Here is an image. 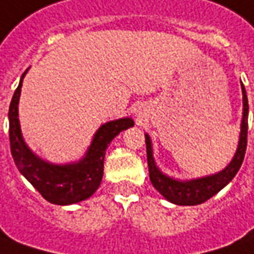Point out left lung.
Segmentation results:
<instances>
[{
  "label": "left lung",
  "instance_id": "1",
  "mask_svg": "<svg viewBox=\"0 0 254 254\" xmlns=\"http://www.w3.org/2000/svg\"><path fill=\"white\" fill-rule=\"evenodd\" d=\"M242 94H244V116H242V124H241V135H239L237 153L224 170L216 173L213 176L196 178V180H190V181H178V180H174V178H170L169 176L163 174L157 169L156 163H155L149 135L145 134L150 183L169 202L180 204V206H195V204L203 203L223 190L224 187L237 176V173L244 162L246 145H248L249 104H248V95H246L244 84H242Z\"/></svg>",
  "mask_w": 254,
  "mask_h": 254
}]
</instances>
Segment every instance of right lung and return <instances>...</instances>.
Instances as JSON below:
<instances>
[{
	"mask_svg": "<svg viewBox=\"0 0 254 254\" xmlns=\"http://www.w3.org/2000/svg\"><path fill=\"white\" fill-rule=\"evenodd\" d=\"M24 71L9 105L10 153L24 178L36 188L41 196L54 204H71L90 197L101 185L104 176L105 152L112 139L122 131L134 126L130 117L108 122L99 127L85 156L69 164H52L34 155L24 144L17 119V105Z\"/></svg>",
	"mask_w": 254,
	"mask_h": 254,
	"instance_id": "1",
	"label": "right lung"
}]
</instances>
